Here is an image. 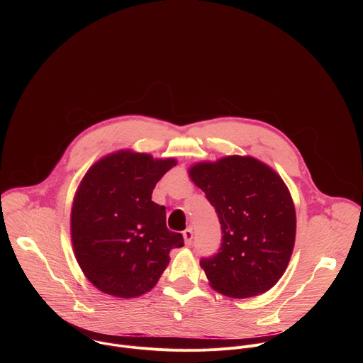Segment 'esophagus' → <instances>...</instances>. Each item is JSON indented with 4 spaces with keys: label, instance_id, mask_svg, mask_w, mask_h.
I'll return each instance as SVG.
<instances>
[{
    "label": "esophagus",
    "instance_id": "obj_1",
    "mask_svg": "<svg viewBox=\"0 0 363 363\" xmlns=\"http://www.w3.org/2000/svg\"><path fill=\"white\" fill-rule=\"evenodd\" d=\"M182 235H184V241H185V245H191V242H192V237H194V234H192V230H191V228H186V230L182 233Z\"/></svg>",
    "mask_w": 363,
    "mask_h": 363
}]
</instances>
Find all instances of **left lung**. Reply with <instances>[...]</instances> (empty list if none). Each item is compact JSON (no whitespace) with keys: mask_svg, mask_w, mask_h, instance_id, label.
Returning a JSON list of instances; mask_svg holds the SVG:
<instances>
[{"mask_svg":"<svg viewBox=\"0 0 363 363\" xmlns=\"http://www.w3.org/2000/svg\"><path fill=\"white\" fill-rule=\"evenodd\" d=\"M216 208L223 242L202 258L210 286L245 298L270 290L284 274L296 240V210L281 177L252 157L230 155L188 169Z\"/></svg>","mask_w":363,"mask_h":363,"instance_id":"8db88e82","label":"left lung"}]
</instances>
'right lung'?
I'll return each instance as SVG.
<instances>
[{"instance_id": "add662e5", "label": "right lung", "mask_w": 363, "mask_h": 363, "mask_svg": "<svg viewBox=\"0 0 363 363\" xmlns=\"http://www.w3.org/2000/svg\"><path fill=\"white\" fill-rule=\"evenodd\" d=\"M177 160L121 149L90 167L74 194L70 234L76 260L100 291L139 297L153 289L182 234L167 228L165 206L152 201Z\"/></svg>"}]
</instances>
